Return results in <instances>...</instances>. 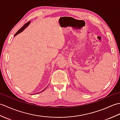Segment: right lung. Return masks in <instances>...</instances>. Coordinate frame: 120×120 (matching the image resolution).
Here are the masks:
<instances>
[{
	"label": "right lung",
	"instance_id": "obj_1",
	"mask_svg": "<svg viewBox=\"0 0 120 120\" xmlns=\"http://www.w3.org/2000/svg\"><path fill=\"white\" fill-rule=\"evenodd\" d=\"M30 23V21H29V22H27V23H26V24H25L24 25V26H22V28H20L19 30H18V31H17V32L16 33V34H15V35H14V37H15V36H16V35H17V34H19V33H21V32H22V31H23V30H24V29H26V28H27L28 26V25H29V24ZM46 89V88H45L44 89V90H43V91H42V92H43V91H44L45 90V89ZM35 94H36V93H35Z\"/></svg>",
	"mask_w": 120,
	"mask_h": 120
}]
</instances>
